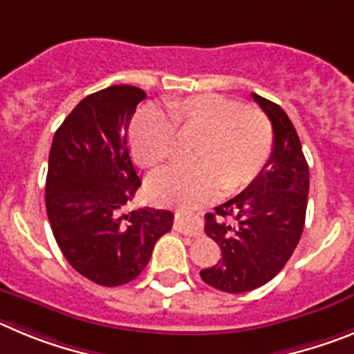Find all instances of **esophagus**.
<instances>
[{
	"label": "esophagus",
	"instance_id": "obj_1",
	"mask_svg": "<svg viewBox=\"0 0 354 354\" xmlns=\"http://www.w3.org/2000/svg\"><path fill=\"white\" fill-rule=\"evenodd\" d=\"M174 229H176L178 232L187 234V236H201V234H203V227H201L199 222L194 221V218H187V216L180 215H176V218H174Z\"/></svg>",
	"mask_w": 354,
	"mask_h": 354
}]
</instances>
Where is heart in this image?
I'll return each instance as SVG.
<instances>
[{"label": "heart", "mask_w": 354, "mask_h": 354, "mask_svg": "<svg viewBox=\"0 0 354 354\" xmlns=\"http://www.w3.org/2000/svg\"><path fill=\"white\" fill-rule=\"evenodd\" d=\"M178 138L194 141V165L158 171L149 178L148 192L160 205L181 209L203 205L218 190L232 196L248 187L268 162L273 141L263 111L218 93L165 102L164 113L145 107L129 132L133 158L146 169L171 160Z\"/></svg>", "instance_id": "1"}]
</instances>
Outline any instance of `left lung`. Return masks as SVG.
Listing matches in <instances>:
<instances>
[{
  "instance_id": "1",
  "label": "left lung",
  "mask_w": 354,
  "mask_h": 354,
  "mask_svg": "<svg viewBox=\"0 0 354 354\" xmlns=\"http://www.w3.org/2000/svg\"><path fill=\"white\" fill-rule=\"evenodd\" d=\"M270 118L273 149L259 176L236 197L206 213L205 231L222 259L201 270V279L224 292L261 288L284 268L300 241L308 199V164L284 109L259 95Z\"/></svg>"
}]
</instances>
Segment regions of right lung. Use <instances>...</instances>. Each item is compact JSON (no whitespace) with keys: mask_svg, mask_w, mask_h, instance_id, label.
Segmentation results:
<instances>
[{"mask_svg":"<svg viewBox=\"0 0 354 354\" xmlns=\"http://www.w3.org/2000/svg\"><path fill=\"white\" fill-rule=\"evenodd\" d=\"M145 98L129 84L88 95L56 130L49 151L46 208L56 243L75 272L106 288L136 279L173 227L167 209L122 213L141 187L127 132Z\"/></svg>","mask_w":354,"mask_h":354,"instance_id":"right-lung-1","label":"right lung"}]
</instances>
